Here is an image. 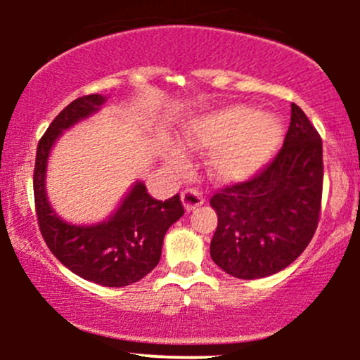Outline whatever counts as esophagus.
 Here are the masks:
<instances>
[{
	"instance_id": "obj_1",
	"label": "esophagus",
	"mask_w": 360,
	"mask_h": 360,
	"mask_svg": "<svg viewBox=\"0 0 360 360\" xmlns=\"http://www.w3.org/2000/svg\"><path fill=\"white\" fill-rule=\"evenodd\" d=\"M181 200H183V205L186 210H193L197 207H200L203 202H205V197L202 195V191L193 190V188H186V190L181 193Z\"/></svg>"
}]
</instances>
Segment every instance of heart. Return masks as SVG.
I'll use <instances>...</instances> for the list:
<instances>
[{"label":"heart","instance_id":"heart-1","mask_svg":"<svg viewBox=\"0 0 360 360\" xmlns=\"http://www.w3.org/2000/svg\"><path fill=\"white\" fill-rule=\"evenodd\" d=\"M282 127L275 116L249 106H230L193 120L184 130V141L193 148H210L207 167L214 179L237 183L252 176L277 151ZM170 165H186L183 151L170 148Z\"/></svg>","mask_w":360,"mask_h":360}]
</instances>
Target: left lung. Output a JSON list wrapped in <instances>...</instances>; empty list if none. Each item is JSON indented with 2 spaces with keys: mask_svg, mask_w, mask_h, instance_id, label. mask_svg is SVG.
Listing matches in <instances>:
<instances>
[{
  "mask_svg": "<svg viewBox=\"0 0 360 360\" xmlns=\"http://www.w3.org/2000/svg\"><path fill=\"white\" fill-rule=\"evenodd\" d=\"M322 139L303 110L291 104L284 146L252 177L214 191L217 228L210 257L237 278L284 270L314 238L321 219Z\"/></svg>",
  "mask_w": 360,
  "mask_h": 360,
  "instance_id": "8db88e82",
  "label": "left lung"
}]
</instances>
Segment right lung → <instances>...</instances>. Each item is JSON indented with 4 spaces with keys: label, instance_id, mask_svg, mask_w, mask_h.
<instances>
[{
    "label": "right lung",
    "instance_id": "add662e5",
    "mask_svg": "<svg viewBox=\"0 0 360 360\" xmlns=\"http://www.w3.org/2000/svg\"><path fill=\"white\" fill-rule=\"evenodd\" d=\"M99 94L78 97L56 116L38 143L34 162V207L38 226L50 252L72 274L106 288L141 281L158 264L167 230L184 214L179 193L162 202L143 183L132 188L110 221L97 226L64 223L46 200L45 169L50 148L64 129L99 110Z\"/></svg>",
    "mask_w": 360,
    "mask_h": 360
}]
</instances>
